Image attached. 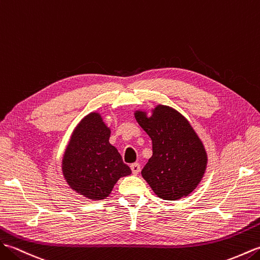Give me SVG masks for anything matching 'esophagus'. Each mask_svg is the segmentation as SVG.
Here are the masks:
<instances>
[{
	"mask_svg": "<svg viewBox=\"0 0 260 260\" xmlns=\"http://www.w3.org/2000/svg\"><path fill=\"white\" fill-rule=\"evenodd\" d=\"M130 168H131V170H132V174L134 175H138L139 174V171H140V165L138 164V162H136V164H132L131 166H130Z\"/></svg>",
	"mask_w": 260,
	"mask_h": 260,
	"instance_id": "34e87169",
	"label": "esophagus"
}]
</instances>
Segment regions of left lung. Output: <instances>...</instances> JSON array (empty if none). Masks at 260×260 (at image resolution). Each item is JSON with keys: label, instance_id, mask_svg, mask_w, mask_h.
Instances as JSON below:
<instances>
[{"label": "left lung", "instance_id": "1", "mask_svg": "<svg viewBox=\"0 0 260 260\" xmlns=\"http://www.w3.org/2000/svg\"><path fill=\"white\" fill-rule=\"evenodd\" d=\"M137 122L152 140V157L141 175L153 192L164 200L187 197L197 188L208 162L200 138L183 115L159 105L148 117L135 112Z\"/></svg>", "mask_w": 260, "mask_h": 260}]
</instances>
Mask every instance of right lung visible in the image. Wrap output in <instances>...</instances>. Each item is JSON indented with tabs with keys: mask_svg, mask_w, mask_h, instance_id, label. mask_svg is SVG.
<instances>
[{
	"mask_svg": "<svg viewBox=\"0 0 260 260\" xmlns=\"http://www.w3.org/2000/svg\"><path fill=\"white\" fill-rule=\"evenodd\" d=\"M111 130L100 113L91 112L73 130L62 159V174L74 191L91 200L111 193L121 177L131 169L109 142Z\"/></svg>",
	"mask_w": 260,
	"mask_h": 260,
	"instance_id": "right-lung-1",
	"label": "right lung"
}]
</instances>
